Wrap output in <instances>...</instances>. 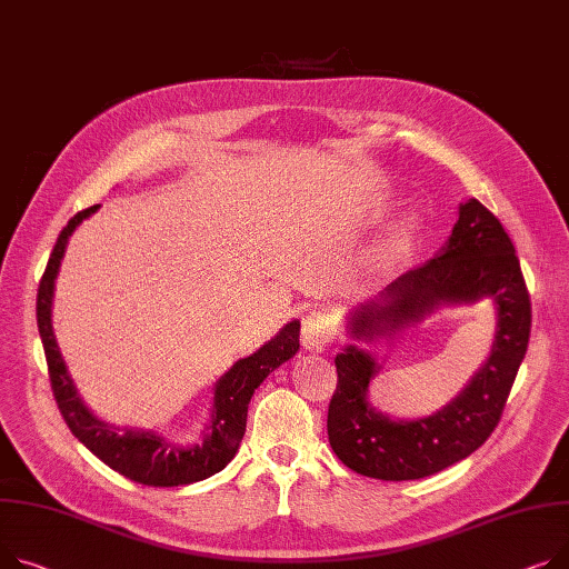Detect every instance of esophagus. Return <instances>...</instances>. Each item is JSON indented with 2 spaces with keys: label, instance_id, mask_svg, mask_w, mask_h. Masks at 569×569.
Wrapping results in <instances>:
<instances>
[{
  "label": "esophagus",
  "instance_id": "esophagus-1",
  "mask_svg": "<svg viewBox=\"0 0 569 569\" xmlns=\"http://www.w3.org/2000/svg\"><path fill=\"white\" fill-rule=\"evenodd\" d=\"M338 322L327 311H311L301 325V340L309 350H325L336 338Z\"/></svg>",
  "mask_w": 569,
  "mask_h": 569
}]
</instances>
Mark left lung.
I'll list each match as a JSON object with an SVG mask.
<instances>
[{"mask_svg": "<svg viewBox=\"0 0 569 569\" xmlns=\"http://www.w3.org/2000/svg\"><path fill=\"white\" fill-rule=\"evenodd\" d=\"M491 299L497 333L482 368L465 391L426 419L398 421L368 402L375 359L348 346L336 355L338 385L329 402L327 435L338 460L377 480H419L469 458L495 432L531 338V295L512 240L480 201L460 206L446 247L398 277L380 299L357 307L350 333L372 340L421 322L439 307Z\"/></svg>", "mask_w": 569, "mask_h": 569, "instance_id": "left-lung-1", "label": "left lung"}]
</instances>
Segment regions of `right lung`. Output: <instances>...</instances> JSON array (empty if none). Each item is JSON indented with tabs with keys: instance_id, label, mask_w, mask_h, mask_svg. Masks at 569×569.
Returning a JSON list of instances; mask_svg holds the SVG:
<instances>
[{
	"instance_id": "right-lung-1",
	"label": "right lung",
	"mask_w": 569,
	"mask_h": 569,
	"mask_svg": "<svg viewBox=\"0 0 569 569\" xmlns=\"http://www.w3.org/2000/svg\"><path fill=\"white\" fill-rule=\"evenodd\" d=\"M100 206H91L68 221V226L57 238L41 286H38L36 322L38 333H41L43 340L57 407L70 432L78 437L96 458H100L109 469L119 471L121 476L139 485L178 487L206 480L236 458L238 446L244 437L247 409L253 391L262 385L264 377L274 368H279L283 361L295 357V352L299 350V320L288 322L258 352L236 361L229 372L221 375V380L214 387L212 419L201 443L178 446L156 432H119L117 428L107 426L87 409L78 389H74L52 331L54 279L61 268L68 238Z\"/></svg>"
}]
</instances>
